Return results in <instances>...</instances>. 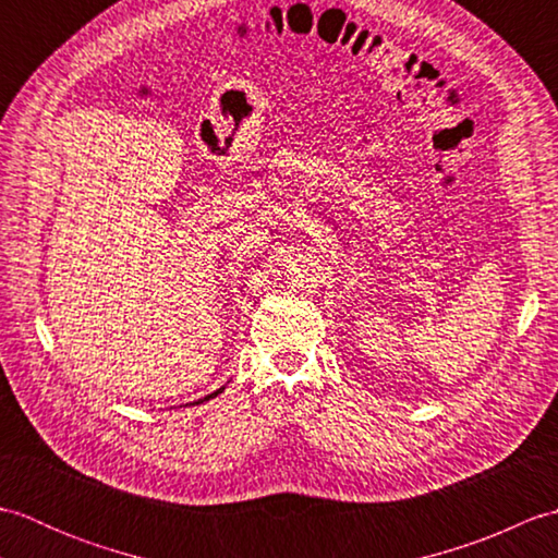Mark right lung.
Segmentation results:
<instances>
[{
	"mask_svg": "<svg viewBox=\"0 0 558 558\" xmlns=\"http://www.w3.org/2000/svg\"><path fill=\"white\" fill-rule=\"evenodd\" d=\"M220 390H222V388H220ZM220 390H216V393H210V396H206L204 400H208V398H213V396H218V393H220ZM204 400H198V402H204Z\"/></svg>",
	"mask_w": 558,
	"mask_h": 558,
	"instance_id": "add662e5",
	"label": "right lung"
}]
</instances>
